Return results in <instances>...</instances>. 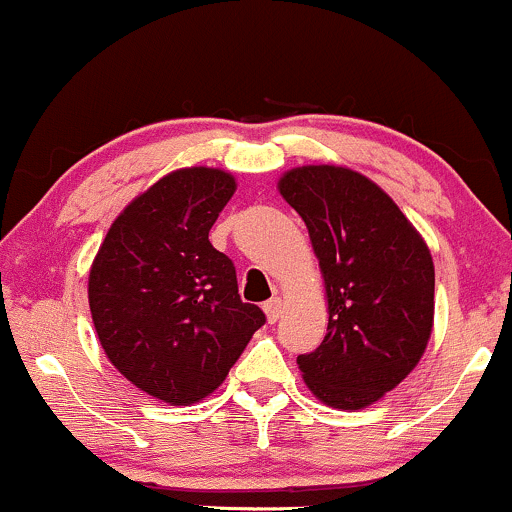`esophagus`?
<instances>
[{
    "instance_id": "34e87169",
    "label": "esophagus",
    "mask_w": 512,
    "mask_h": 512,
    "mask_svg": "<svg viewBox=\"0 0 512 512\" xmlns=\"http://www.w3.org/2000/svg\"><path fill=\"white\" fill-rule=\"evenodd\" d=\"M281 298L279 296H274V298H269V301H264L262 303V310H264V315H267V320L269 322H276L279 320V315H281Z\"/></svg>"
}]
</instances>
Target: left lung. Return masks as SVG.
I'll list each match as a JSON object with an SVG mask.
<instances>
[{
	"mask_svg": "<svg viewBox=\"0 0 512 512\" xmlns=\"http://www.w3.org/2000/svg\"><path fill=\"white\" fill-rule=\"evenodd\" d=\"M279 192L308 226L330 313L322 344L298 356L305 385L334 409L368 407L431 339V250L390 195L351 168H293Z\"/></svg>",
	"mask_w": 512,
	"mask_h": 512,
	"instance_id": "1",
	"label": "left lung"
}]
</instances>
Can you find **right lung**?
I'll return each instance as SVG.
<instances>
[{
    "mask_svg": "<svg viewBox=\"0 0 512 512\" xmlns=\"http://www.w3.org/2000/svg\"><path fill=\"white\" fill-rule=\"evenodd\" d=\"M233 192L226 170H173L117 216L88 274L105 356L173 407L211 395L267 320L240 301L236 267L209 243Z\"/></svg>",
    "mask_w": 512,
    "mask_h": 512,
    "instance_id": "right-lung-1",
    "label": "right lung"
}]
</instances>
